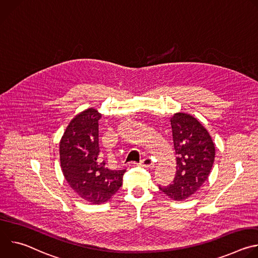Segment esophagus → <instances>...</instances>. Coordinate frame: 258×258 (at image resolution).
<instances>
[{"instance_id": "34e87169", "label": "esophagus", "mask_w": 258, "mask_h": 258, "mask_svg": "<svg viewBox=\"0 0 258 258\" xmlns=\"http://www.w3.org/2000/svg\"><path fill=\"white\" fill-rule=\"evenodd\" d=\"M140 165L144 166L146 168H152V167H154V162L152 161V159L150 157H145L144 159L141 160Z\"/></svg>"}]
</instances>
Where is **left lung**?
I'll use <instances>...</instances> for the list:
<instances>
[{
  "label": "left lung",
  "mask_w": 258,
  "mask_h": 258,
  "mask_svg": "<svg viewBox=\"0 0 258 258\" xmlns=\"http://www.w3.org/2000/svg\"><path fill=\"white\" fill-rule=\"evenodd\" d=\"M176 172L168 186L159 189L174 200L186 199L194 194L208 178L215 148L204 126L193 116L176 113L170 119Z\"/></svg>",
  "instance_id": "1"
}]
</instances>
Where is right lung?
<instances>
[{"label":"right lung","mask_w":258,"mask_h":258,"mask_svg":"<svg viewBox=\"0 0 258 258\" xmlns=\"http://www.w3.org/2000/svg\"><path fill=\"white\" fill-rule=\"evenodd\" d=\"M96 109L85 110L73 118L60 141L62 172L69 186L82 198L100 204L108 201L122 185L125 169H110L99 147V120Z\"/></svg>","instance_id":"obj_1"}]
</instances>
